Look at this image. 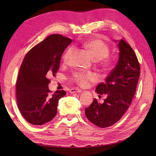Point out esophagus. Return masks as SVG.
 Masks as SVG:
<instances>
[{"mask_svg":"<svg viewBox=\"0 0 156 156\" xmlns=\"http://www.w3.org/2000/svg\"><path fill=\"white\" fill-rule=\"evenodd\" d=\"M69 92L71 93H77V92H81V90L77 88H72L70 89Z\"/></svg>","mask_w":156,"mask_h":156,"instance_id":"esophagus-1","label":"esophagus"}]
</instances>
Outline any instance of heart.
<instances>
[{
  "label": "heart",
  "mask_w": 156,
  "mask_h": 156,
  "mask_svg": "<svg viewBox=\"0 0 156 156\" xmlns=\"http://www.w3.org/2000/svg\"><path fill=\"white\" fill-rule=\"evenodd\" d=\"M83 46L96 60H101L103 66L107 68L109 66L110 60L108 58V56L110 53V49L104 41L99 39H94L85 42ZM72 52V48H69L65 51L62 56V60L64 63L68 62ZM72 79L79 86L87 87L90 83L96 81L97 76L92 72L79 71L73 74Z\"/></svg>",
  "instance_id": "1"
}]
</instances>
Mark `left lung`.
<instances>
[{"instance_id":"8db88e82","label":"left lung","mask_w":156,"mask_h":156,"mask_svg":"<svg viewBox=\"0 0 156 156\" xmlns=\"http://www.w3.org/2000/svg\"><path fill=\"white\" fill-rule=\"evenodd\" d=\"M118 45L119 62L105 81L96 87L99 97L106 94V99L99 103L95 98L85 108L87 119L100 127H109L123 116L133 100L140 75V64L129 44L121 39Z\"/></svg>"}]
</instances>
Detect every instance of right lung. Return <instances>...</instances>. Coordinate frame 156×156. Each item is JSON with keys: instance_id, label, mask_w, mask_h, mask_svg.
Masks as SVG:
<instances>
[{"instance_id": "right-lung-1", "label": "right lung", "mask_w": 156, "mask_h": 156, "mask_svg": "<svg viewBox=\"0 0 156 156\" xmlns=\"http://www.w3.org/2000/svg\"><path fill=\"white\" fill-rule=\"evenodd\" d=\"M72 39L54 34L36 45L28 52L19 72L16 98L19 110L30 124L43 125L57 112L58 100L66 92L49 90L48 76H55L61 56Z\"/></svg>"}]
</instances>
